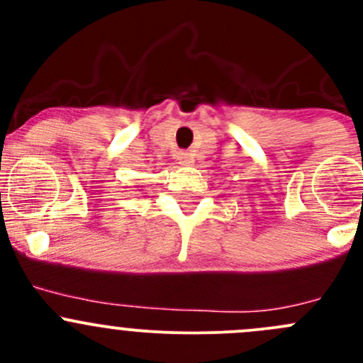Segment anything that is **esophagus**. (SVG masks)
Instances as JSON below:
<instances>
[{
  "mask_svg": "<svg viewBox=\"0 0 363 363\" xmlns=\"http://www.w3.org/2000/svg\"><path fill=\"white\" fill-rule=\"evenodd\" d=\"M181 163L186 164V167H189V164L193 163V155H191V152H181Z\"/></svg>",
  "mask_w": 363,
  "mask_h": 363,
  "instance_id": "esophagus-1",
  "label": "esophagus"
}]
</instances>
